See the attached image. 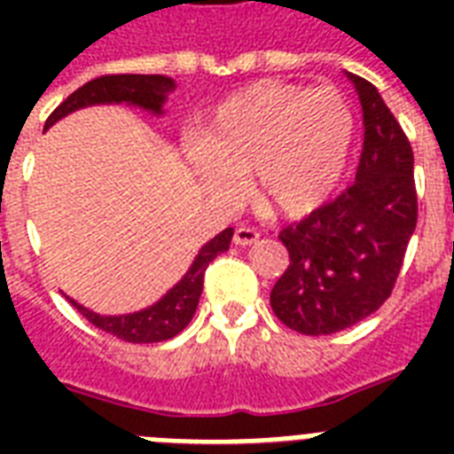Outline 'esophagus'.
I'll return each mask as SVG.
<instances>
[{"instance_id": "esophagus-1", "label": "esophagus", "mask_w": 454, "mask_h": 454, "mask_svg": "<svg viewBox=\"0 0 454 454\" xmlns=\"http://www.w3.org/2000/svg\"><path fill=\"white\" fill-rule=\"evenodd\" d=\"M259 238H262V235L256 233L254 228H238V231H235V235H233V242L235 245H238V247H249V245H254L256 240H259Z\"/></svg>"}]
</instances>
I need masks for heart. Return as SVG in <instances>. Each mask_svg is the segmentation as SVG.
Instances as JSON below:
<instances>
[{
	"mask_svg": "<svg viewBox=\"0 0 454 454\" xmlns=\"http://www.w3.org/2000/svg\"><path fill=\"white\" fill-rule=\"evenodd\" d=\"M353 129V110L339 89L266 80L221 101L188 157L212 198L235 200L240 176L249 174L256 205L299 219L339 188Z\"/></svg>",
	"mask_w": 454,
	"mask_h": 454,
	"instance_id": "heart-1",
	"label": "heart"
}]
</instances>
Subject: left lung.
<instances>
[{"label": "left lung", "instance_id": "8db88e82", "mask_svg": "<svg viewBox=\"0 0 454 454\" xmlns=\"http://www.w3.org/2000/svg\"><path fill=\"white\" fill-rule=\"evenodd\" d=\"M363 108L356 184L334 202L280 231L290 266L270 306L290 330L332 334L387 301L417 226L415 157L374 84L346 73Z\"/></svg>", "mask_w": 454, "mask_h": 454}]
</instances>
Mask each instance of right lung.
Returning <instances> with one entry per match:
<instances>
[{
	"label": "right lung",
	"instance_id": "right-lung-1",
	"mask_svg": "<svg viewBox=\"0 0 454 454\" xmlns=\"http://www.w3.org/2000/svg\"><path fill=\"white\" fill-rule=\"evenodd\" d=\"M174 89H176V82L167 74H106V77H96L77 91H73L59 108L53 110L46 120L44 131L70 113L91 108V106H120V103H124L131 108H141L151 115L162 117L164 103ZM231 240H233V228H226L219 235H214L212 240L200 247L191 269L185 270L184 278L167 294H162L145 309L134 310V313L101 316V313L89 310L87 306L77 303L74 299H67L98 330L108 332L117 339H124V341H131V344H155V341L176 337L178 332L191 323L192 313L198 309L207 266L221 252H226Z\"/></svg>",
	"mask_w": 454,
	"mask_h": 454
}]
</instances>
